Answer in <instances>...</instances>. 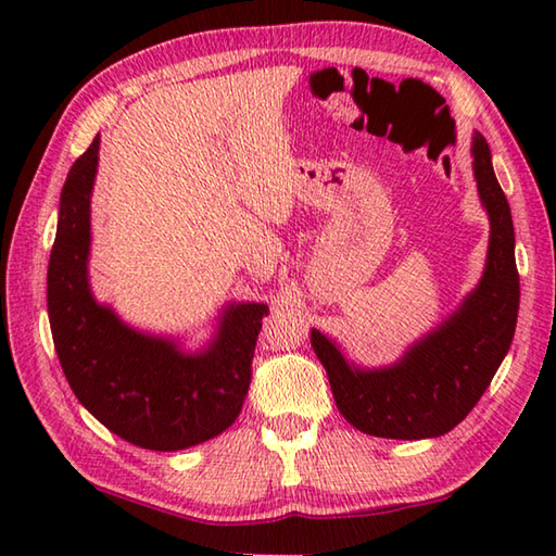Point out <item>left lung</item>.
<instances>
[{
    "mask_svg": "<svg viewBox=\"0 0 556 556\" xmlns=\"http://www.w3.org/2000/svg\"><path fill=\"white\" fill-rule=\"evenodd\" d=\"M470 155L482 207L490 215V245L480 285L458 311L413 344L399 363L377 370L356 368L334 341L317 329L311 332L339 413L365 434L425 440L454 430L485 394L511 346L521 299L511 210L480 134L473 136Z\"/></svg>",
    "mask_w": 556,
    "mask_h": 556,
    "instance_id": "obj_1",
    "label": "left lung"
}]
</instances>
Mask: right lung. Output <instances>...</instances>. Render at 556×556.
I'll return each instance as SVG.
<instances>
[{
  "mask_svg": "<svg viewBox=\"0 0 556 556\" xmlns=\"http://www.w3.org/2000/svg\"><path fill=\"white\" fill-rule=\"evenodd\" d=\"M100 138L74 162L59 203L47 267V313L59 363L76 399L110 432L152 452L207 442L239 418L251 387L265 303L224 311L217 334L198 353L136 332L88 285L90 193Z\"/></svg>",
  "mask_w": 556,
  "mask_h": 556,
  "instance_id": "right-lung-1",
  "label": "right lung"
}]
</instances>
